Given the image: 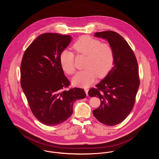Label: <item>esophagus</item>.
<instances>
[{
  "instance_id": "esophagus-1",
  "label": "esophagus",
  "mask_w": 159,
  "mask_h": 159,
  "mask_svg": "<svg viewBox=\"0 0 159 159\" xmlns=\"http://www.w3.org/2000/svg\"><path fill=\"white\" fill-rule=\"evenodd\" d=\"M84 91H85V92H86V95H88V89H86V88H84Z\"/></svg>"
}]
</instances>
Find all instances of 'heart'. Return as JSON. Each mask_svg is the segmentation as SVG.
Wrapping results in <instances>:
<instances>
[{"label":"heart","instance_id":"b5f03b06","mask_svg":"<svg viewBox=\"0 0 159 159\" xmlns=\"http://www.w3.org/2000/svg\"><path fill=\"white\" fill-rule=\"evenodd\" d=\"M78 55L86 56L84 67L73 78V84L82 87H88L98 78L105 77L113 67L114 55L112 47L108 43H102L99 40L89 36L79 38L72 45ZM62 68L68 75L75 72V54L64 50L60 56Z\"/></svg>","mask_w":159,"mask_h":159}]
</instances>
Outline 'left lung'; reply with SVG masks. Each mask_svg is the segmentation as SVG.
<instances>
[{
    "instance_id": "left-lung-1",
    "label": "left lung",
    "mask_w": 159,
    "mask_h": 159,
    "mask_svg": "<svg viewBox=\"0 0 159 159\" xmlns=\"http://www.w3.org/2000/svg\"><path fill=\"white\" fill-rule=\"evenodd\" d=\"M97 37L107 39L114 55V67L108 75L88 92L91 97L101 100L93 114L101 123L113 126L122 122L133 110L139 86L135 55L124 38L111 31L96 32Z\"/></svg>"
}]
</instances>
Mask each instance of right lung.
<instances>
[{
	"mask_svg": "<svg viewBox=\"0 0 159 159\" xmlns=\"http://www.w3.org/2000/svg\"><path fill=\"white\" fill-rule=\"evenodd\" d=\"M70 35L45 33L25 49L21 64V86L35 117L48 126L59 125L71 116L73 104L86 97L81 88L70 85L60 62Z\"/></svg>",
	"mask_w": 159,
	"mask_h": 159,
	"instance_id": "add662e5",
	"label": "right lung"
}]
</instances>
